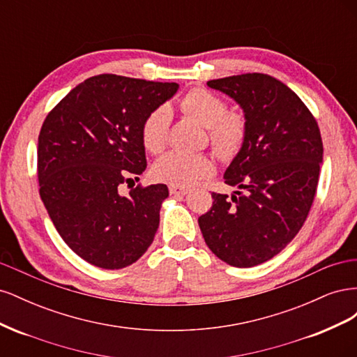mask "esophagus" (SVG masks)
<instances>
[{
  "instance_id": "1",
  "label": "esophagus",
  "mask_w": 357,
  "mask_h": 357,
  "mask_svg": "<svg viewBox=\"0 0 357 357\" xmlns=\"http://www.w3.org/2000/svg\"><path fill=\"white\" fill-rule=\"evenodd\" d=\"M169 193L171 195H186L188 189L186 188H180V186H169Z\"/></svg>"
}]
</instances>
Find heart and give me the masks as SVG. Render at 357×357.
Masks as SVG:
<instances>
[{
    "mask_svg": "<svg viewBox=\"0 0 357 357\" xmlns=\"http://www.w3.org/2000/svg\"><path fill=\"white\" fill-rule=\"evenodd\" d=\"M181 112L207 126L211 147L220 159L229 160L240 153L247 138V119L240 112H229L222 96L204 88L190 89L180 101ZM171 122L169 110L160 105L150 112L142 123L143 147L149 153L159 155L167 147ZM214 165L204 155H183L171 152L156 160L153 176L172 186H190L213 174Z\"/></svg>",
    "mask_w": 357,
    "mask_h": 357,
    "instance_id": "1",
    "label": "heart"
}]
</instances>
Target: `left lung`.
<instances>
[{
    "instance_id": "left-lung-1",
    "label": "left lung",
    "mask_w": 357,
    "mask_h": 357,
    "mask_svg": "<svg viewBox=\"0 0 357 357\" xmlns=\"http://www.w3.org/2000/svg\"><path fill=\"white\" fill-rule=\"evenodd\" d=\"M247 119V138L225 172L231 198L213 192L198 219L205 244L236 268L264 264L295 238L317 190L323 143L316 117L280 80L247 73L210 80Z\"/></svg>"
}]
</instances>
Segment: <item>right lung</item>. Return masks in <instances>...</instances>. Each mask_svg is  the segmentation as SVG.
<instances>
[{"label":"right lung","instance_id":"add662e5","mask_svg":"<svg viewBox=\"0 0 357 357\" xmlns=\"http://www.w3.org/2000/svg\"><path fill=\"white\" fill-rule=\"evenodd\" d=\"M177 83L100 74L63 96L38 135L40 197L71 250L102 269H121L153 243L167 185L119 188L146 169L139 129Z\"/></svg>","mask_w":357,"mask_h":357}]
</instances>
